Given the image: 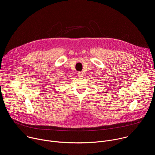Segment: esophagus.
<instances>
[{"mask_svg":"<svg viewBox=\"0 0 155 155\" xmlns=\"http://www.w3.org/2000/svg\"><path fill=\"white\" fill-rule=\"evenodd\" d=\"M77 75H78V76L79 77H83V73L82 72H78V73H77Z\"/></svg>","mask_w":155,"mask_h":155,"instance_id":"esophagus-1","label":"esophagus"}]
</instances>
